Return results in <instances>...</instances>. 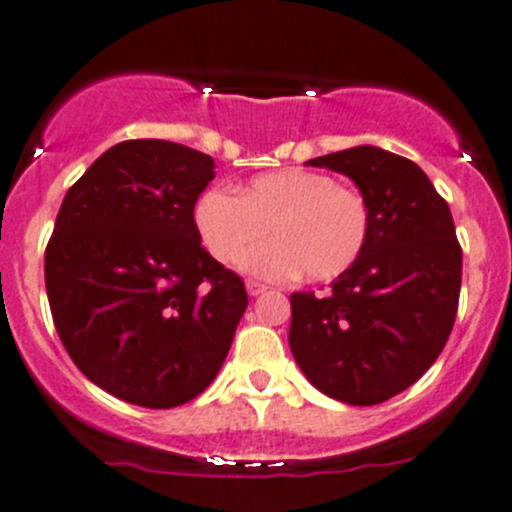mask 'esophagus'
Instances as JSON below:
<instances>
[{
	"label": "esophagus",
	"instance_id": "esophagus-1",
	"mask_svg": "<svg viewBox=\"0 0 512 512\" xmlns=\"http://www.w3.org/2000/svg\"><path fill=\"white\" fill-rule=\"evenodd\" d=\"M245 287H247V294H250V297H260V294H265V292H267V287H265V284H260V282H252V279H250V282L245 284Z\"/></svg>",
	"mask_w": 512,
	"mask_h": 512
}]
</instances>
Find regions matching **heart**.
Wrapping results in <instances>:
<instances>
[{
	"label": "heart",
	"instance_id": "b5f03b06",
	"mask_svg": "<svg viewBox=\"0 0 512 512\" xmlns=\"http://www.w3.org/2000/svg\"><path fill=\"white\" fill-rule=\"evenodd\" d=\"M203 245L223 265L238 262L271 228L275 238L242 260L250 274L284 279L304 272L328 282L363 255L370 213L363 193L311 169H282L255 176L238 196L225 188L203 193L193 208Z\"/></svg>",
	"mask_w": 512,
	"mask_h": 512
}]
</instances>
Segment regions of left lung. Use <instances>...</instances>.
<instances>
[{
    "instance_id": "1",
    "label": "left lung",
    "mask_w": 512,
    "mask_h": 512,
    "mask_svg": "<svg viewBox=\"0 0 512 512\" xmlns=\"http://www.w3.org/2000/svg\"><path fill=\"white\" fill-rule=\"evenodd\" d=\"M363 193V255L321 297L292 294L289 348L301 373L346 405H378L417 383L446 346L461 292L449 206L417 164L380 147L306 161Z\"/></svg>"
}]
</instances>
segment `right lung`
<instances>
[{"instance_id":"1","label":"right lung","mask_w":512,"mask_h":512,"mask_svg":"<svg viewBox=\"0 0 512 512\" xmlns=\"http://www.w3.org/2000/svg\"><path fill=\"white\" fill-rule=\"evenodd\" d=\"M215 164L164 139L107 149L68 188L46 247V292L80 373L120 400L169 410L218 375L245 284L201 245L193 206Z\"/></svg>"}]
</instances>
